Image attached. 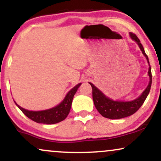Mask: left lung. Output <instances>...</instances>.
Segmentation results:
<instances>
[{"label":"left lung","mask_w":161,"mask_h":161,"mask_svg":"<svg viewBox=\"0 0 161 161\" xmlns=\"http://www.w3.org/2000/svg\"><path fill=\"white\" fill-rule=\"evenodd\" d=\"M130 36L132 39L136 41L139 46L140 49L147 58V62L148 61V57L145 52V50L141 42L138 39L136 34L130 32ZM148 75L150 77V82H149L148 86L144 91L142 95L137 99L131 101H116L108 98L105 96L101 91H99L93 84L89 82L92 88V97H93L94 104L96 109L97 110L100 114L104 117L108 118V119H121V118L126 117V116H131L134 114L137 110L142 107L143 103L145 102L146 97L148 95L150 92L151 82H152V75H151V66L149 67Z\"/></svg>","instance_id":"8db88e82"}]
</instances>
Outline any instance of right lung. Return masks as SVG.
Instances as JSON below:
<instances>
[{"mask_svg":"<svg viewBox=\"0 0 161 161\" xmlns=\"http://www.w3.org/2000/svg\"><path fill=\"white\" fill-rule=\"evenodd\" d=\"M80 86L81 83H79L74 88H72L60 104L57 105L55 108L49 109V110H41V111H30V110H27L21 108L19 105H16L21 110V111L32 120L38 123H44V124H54V123H57L65 119L66 116H68L70 108H71L73 96Z\"/></svg>","mask_w":161,"mask_h":161,"instance_id":"obj_1","label":"right lung"}]
</instances>
